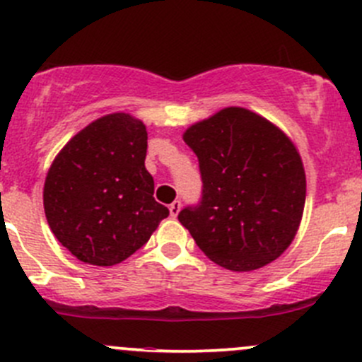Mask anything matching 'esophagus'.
Returning <instances> with one entry per match:
<instances>
[{
	"label": "esophagus",
	"mask_w": 362,
	"mask_h": 362,
	"mask_svg": "<svg viewBox=\"0 0 362 362\" xmlns=\"http://www.w3.org/2000/svg\"><path fill=\"white\" fill-rule=\"evenodd\" d=\"M180 206H182L180 202H173V203L170 204V214H171V217H177L178 211H180Z\"/></svg>",
	"instance_id": "obj_1"
}]
</instances>
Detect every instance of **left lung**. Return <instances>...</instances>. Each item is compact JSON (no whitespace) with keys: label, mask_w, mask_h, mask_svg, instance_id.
Returning <instances> with one entry per match:
<instances>
[{"label":"left lung","mask_w":362,"mask_h":362,"mask_svg":"<svg viewBox=\"0 0 362 362\" xmlns=\"http://www.w3.org/2000/svg\"><path fill=\"white\" fill-rule=\"evenodd\" d=\"M203 198L178 221L210 261L231 272L269 264L293 243L306 198L301 156L259 113L228 107L187 127Z\"/></svg>","instance_id":"8db88e82"}]
</instances>
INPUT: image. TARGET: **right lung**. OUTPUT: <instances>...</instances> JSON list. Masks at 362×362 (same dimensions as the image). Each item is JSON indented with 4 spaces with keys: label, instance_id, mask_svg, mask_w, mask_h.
<instances>
[{
    "label": "right lung",
    "instance_id": "add662e5",
    "mask_svg": "<svg viewBox=\"0 0 362 362\" xmlns=\"http://www.w3.org/2000/svg\"><path fill=\"white\" fill-rule=\"evenodd\" d=\"M145 156V124L115 112L78 131L52 160L43 185L45 217L78 261L119 264L170 215L154 199Z\"/></svg>",
    "mask_w": 362,
    "mask_h": 362
}]
</instances>
